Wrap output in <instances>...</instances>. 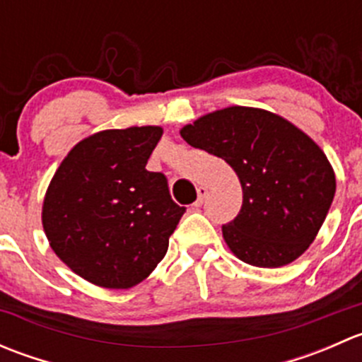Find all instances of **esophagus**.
<instances>
[{"label":"esophagus","mask_w":362,"mask_h":362,"mask_svg":"<svg viewBox=\"0 0 362 362\" xmlns=\"http://www.w3.org/2000/svg\"><path fill=\"white\" fill-rule=\"evenodd\" d=\"M206 194H208V189L204 187V185H199V187H198V199H196V202H194V206L196 208L202 206L203 202H204V198H206Z\"/></svg>","instance_id":"34e87169"}]
</instances>
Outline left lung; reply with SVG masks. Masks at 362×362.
Instances as JSON below:
<instances>
[{"instance_id": "left-lung-1", "label": "left lung", "mask_w": 362, "mask_h": 362, "mask_svg": "<svg viewBox=\"0 0 362 362\" xmlns=\"http://www.w3.org/2000/svg\"><path fill=\"white\" fill-rule=\"evenodd\" d=\"M180 134L238 175L242 210L222 226L236 257L279 268L308 249L337 191L333 168L308 134L284 117L250 107L211 112L182 127Z\"/></svg>"}]
</instances>
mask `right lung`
I'll list each match as a JSON object with an SVG mask.
<instances>
[{
  "label": "right lung",
  "mask_w": 362,
  "mask_h": 362,
  "mask_svg": "<svg viewBox=\"0 0 362 362\" xmlns=\"http://www.w3.org/2000/svg\"><path fill=\"white\" fill-rule=\"evenodd\" d=\"M159 126L107 129L78 141L50 180L42 222L57 257L87 282L129 289L164 257L185 208L163 173L145 170Z\"/></svg>",
  "instance_id": "right-lung-1"
}]
</instances>
